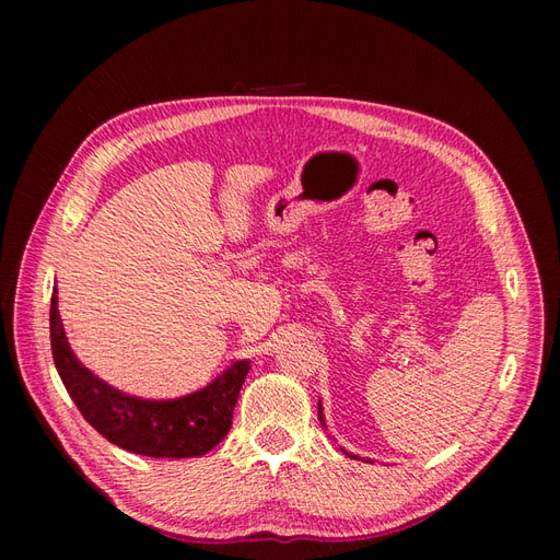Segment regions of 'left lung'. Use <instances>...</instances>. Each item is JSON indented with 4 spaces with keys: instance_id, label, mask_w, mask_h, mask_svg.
I'll use <instances>...</instances> for the list:
<instances>
[{
    "instance_id": "left-lung-1",
    "label": "left lung",
    "mask_w": 560,
    "mask_h": 560,
    "mask_svg": "<svg viewBox=\"0 0 560 560\" xmlns=\"http://www.w3.org/2000/svg\"><path fill=\"white\" fill-rule=\"evenodd\" d=\"M317 418H319V422H322V428H327V422H325V413H322V401L317 404ZM343 451V448H341ZM348 457H354L352 453H348V451H343ZM354 460H358V457H354ZM366 463H371V460H366Z\"/></svg>"
}]
</instances>
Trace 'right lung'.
<instances>
[{"label":"right lung","mask_w":560,"mask_h":560,"mask_svg":"<svg viewBox=\"0 0 560 560\" xmlns=\"http://www.w3.org/2000/svg\"><path fill=\"white\" fill-rule=\"evenodd\" d=\"M50 350L81 416L114 446L149 457H196L212 451L231 430L249 371L247 360L233 362L212 383L177 399L126 395L79 362L62 329L58 292L50 296Z\"/></svg>","instance_id":"add662e5"}]
</instances>
